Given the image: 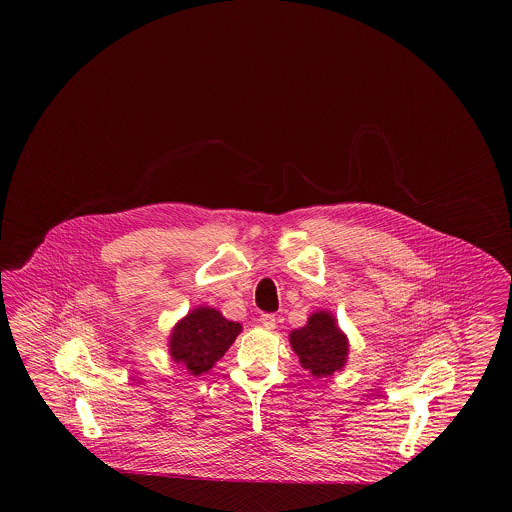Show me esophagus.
Here are the masks:
<instances>
[{"mask_svg": "<svg viewBox=\"0 0 512 512\" xmlns=\"http://www.w3.org/2000/svg\"><path fill=\"white\" fill-rule=\"evenodd\" d=\"M259 320H261V324H263L267 330H272V328L276 326V315H272V313H263Z\"/></svg>", "mask_w": 512, "mask_h": 512, "instance_id": "obj_1", "label": "esophagus"}]
</instances>
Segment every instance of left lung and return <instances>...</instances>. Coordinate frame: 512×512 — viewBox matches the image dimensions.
I'll list each match as a JSON object with an SVG mask.
<instances>
[{"instance_id": "obj_1", "label": "left lung", "mask_w": 512, "mask_h": 512, "mask_svg": "<svg viewBox=\"0 0 512 512\" xmlns=\"http://www.w3.org/2000/svg\"><path fill=\"white\" fill-rule=\"evenodd\" d=\"M290 343L301 366L317 378L332 376L345 365L347 338L336 326L334 317L324 311L309 318L307 326L293 330Z\"/></svg>"}]
</instances>
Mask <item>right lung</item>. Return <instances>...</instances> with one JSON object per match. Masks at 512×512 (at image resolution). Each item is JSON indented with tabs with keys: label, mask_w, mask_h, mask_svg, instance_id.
Masks as SVG:
<instances>
[{
	"label": "right lung",
	"mask_w": 512,
	"mask_h": 512,
	"mask_svg": "<svg viewBox=\"0 0 512 512\" xmlns=\"http://www.w3.org/2000/svg\"><path fill=\"white\" fill-rule=\"evenodd\" d=\"M240 332L238 322L226 320L215 309L199 307L172 330V359L199 376L213 368Z\"/></svg>",
	"instance_id": "obj_1"
}]
</instances>
